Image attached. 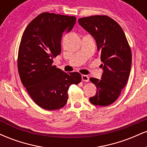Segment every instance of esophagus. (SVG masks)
Segmentation results:
<instances>
[{
  "instance_id": "esophagus-1",
  "label": "esophagus",
  "mask_w": 147,
  "mask_h": 147,
  "mask_svg": "<svg viewBox=\"0 0 147 147\" xmlns=\"http://www.w3.org/2000/svg\"><path fill=\"white\" fill-rule=\"evenodd\" d=\"M82 81H83V82H87L89 81V77L88 75H82Z\"/></svg>"
}]
</instances>
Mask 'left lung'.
I'll use <instances>...</instances> for the list:
<instances>
[{
  "label": "left lung",
  "instance_id": "obj_1",
  "mask_svg": "<svg viewBox=\"0 0 147 147\" xmlns=\"http://www.w3.org/2000/svg\"><path fill=\"white\" fill-rule=\"evenodd\" d=\"M78 22L94 37L103 63L102 79H90L97 91L89 100L95 106H109L115 102L127 83L132 62L131 48L120 25L109 16H88Z\"/></svg>",
  "mask_w": 147,
  "mask_h": 147
}]
</instances>
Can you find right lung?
<instances>
[{"label":"right lung","mask_w":147,"mask_h":147,"mask_svg":"<svg viewBox=\"0 0 147 147\" xmlns=\"http://www.w3.org/2000/svg\"><path fill=\"white\" fill-rule=\"evenodd\" d=\"M75 23V16L43 12L30 22L22 36L17 63L20 78L34 102L45 110L63 107L70 86L82 81L79 72L66 73L52 65L61 51L62 35Z\"/></svg>","instance_id":"obj_1"}]
</instances>
